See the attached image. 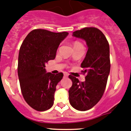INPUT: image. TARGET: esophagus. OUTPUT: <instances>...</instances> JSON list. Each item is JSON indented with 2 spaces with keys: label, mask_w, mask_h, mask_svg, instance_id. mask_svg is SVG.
I'll list each match as a JSON object with an SVG mask.
<instances>
[{
  "label": "esophagus",
  "mask_w": 131,
  "mask_h": 131,
  "mask_svg": "<svg viewBox=\"0 0 131 131\" xmlns=\"http://www.w3.org/2000/svg\"><path fill=\"white\" fill-rule=\"evenodd\" d=\"M64 77H68V74H67V73H64Z\"/></svg>",
  "instance_id": "esophagus-1"
}]
</instances>
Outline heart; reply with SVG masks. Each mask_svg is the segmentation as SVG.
Wrapping results in <instances>:
<instances>
[{"mask_svg":"<svg viewBox=\"0 0 131 131\" xmlns=\"http://www.w3.org/2000/svg\"><path fill=\"white\" fill-rule=\"evenodd\" d=\"M75 43H80V42H75V43H74V44H75Z\"/></svg>","mask_w":131,"mask_h":131,"instance_id":"1","label":"heart"}]
</instances>
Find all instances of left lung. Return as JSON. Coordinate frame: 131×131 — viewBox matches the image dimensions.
I'll list each match as a JSON object with an SVG mask.
<instances>
[{"mask_svg":"<svg viewBox=\"0 0 131 131\" xmlns=\"http://www.w3.org/2000/svg\"><path fill=\"white\" fill-rule=\"evenodd\" d=\"M72 36L84 40L88 49L81 64L85 81L80 82L76 78L68 76L72 82L68 91L69 101L77 110L86 111L96 105L105 90L110 70V46L102 31L95 27L76 30Z\"/></svg>","mask_w":131,"mask_h":131,"instance_id":"1","label":"left lung"}]
</instances>
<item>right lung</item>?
I'll list each match as a JSON object with an SVG mask.
<instances>
[{"label":"right lung","instance_id":"right-lung-1","mask_svg":"<svg viewBox=\"0 0 131 131\" xmlns=\"http://www.w3.org/2000/svg\"><path fill=\"white\" fill-rule=\"evenodd\" d=\"M68 35L35 29L21 46L17 67L21 90L25 101L37 111H46L53 104L56 86L63 74L46 72L45 64L55 58L60 43Z\"/></svg>","mask_w":131,"mask_h":131}]
</instances>
